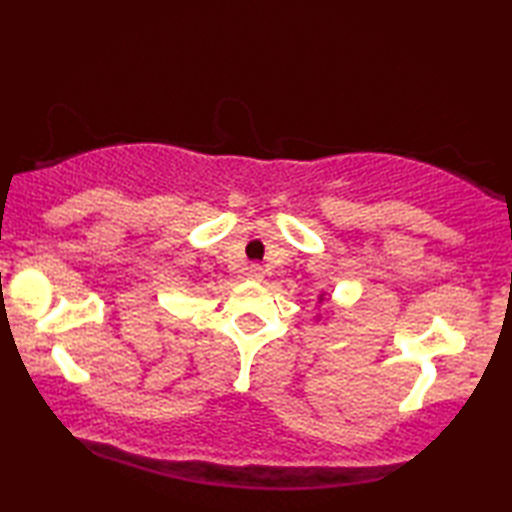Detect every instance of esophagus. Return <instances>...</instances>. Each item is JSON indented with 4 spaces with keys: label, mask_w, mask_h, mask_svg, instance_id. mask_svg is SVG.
<instances>
[{
    "label": "esophagus",
    "mask_w": 512,
    "mask_h": 512,
    "mask_svg": "<svg viewBox=\"0 0 512 512\" xmlns=\"http://www.w3.org/2000/svg\"><path fill=\"white\" fill-rule=\"evenodd\" d=\"M263 276H265V271H263V267H260V265H249L247 267V278L263 280Z\"/></svg>",
    "instance_id": "esophagus-1"
}]
</instances>
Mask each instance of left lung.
I'll return each mask as SVG.
<instances>
[{
	"mask_svg": "<svg viewBox=\"0 0 512 512\" xmlns=\"http://www.w3.org/2000/svg\"><path fill=\"white\" fill-rule=\"evenodd\" d=\"M320 300H322V296H320Z\"/></svg>",
	"mask_w": 512,
	"mask_h": 512,
	"instance_id": "left-lung-1",
	"label": "left lung"
}]
</instances>
